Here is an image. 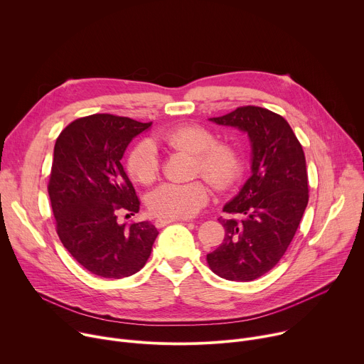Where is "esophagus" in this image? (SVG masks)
Instances as JSON below:
<instances>
[{
	"mask_svg": "<svg viewBox=\"0 0 364 364\" xmlns=\"http://www.w3.org/2000/svg\"><path fill=\"white\" fill-rule=\"evenodd\" d=\"M173 221H183V220H178V218H157L154 221V225L157 228H161V227H165V225H168V224H171Z\"/></svg>",
	"mask_w": 364,
	"mask_h": 364,
	"instance_id": "1",
	"label": "esophagus"
}]
</instances>
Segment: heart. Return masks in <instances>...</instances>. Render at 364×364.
I'll use <instances>...</instances> for the list:
<instances>
[{
	"instance_id": "1",
	"label": "heart",
	"mask_w": 364,
	"mask_h": 364,
	"mask_svg": "<svg viewBox=\"0 0 364 364\" xmlns=\"http://www.w3.org/2000/svg\"><path fill=\"white\" fill-rule=\"evenodd\" d=\"M168 147L195 154L193 173L204 176L215 189H228L243 171V156L231 141H220L215 132L203 124L175 126L159 136ZM127 172L133 181L149 186L160 175V161L154 146L143 140L127 157ZM210 188L200 181L164 183L149 196V208L164 218H189L210 200Z\"/></svg>"
}]
</instances>
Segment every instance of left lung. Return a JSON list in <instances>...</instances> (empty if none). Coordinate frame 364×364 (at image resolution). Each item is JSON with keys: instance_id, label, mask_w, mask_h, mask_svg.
Here are the masks:
<instances>
[{"instance_id": "1", "label": "left lung", "mask_w": 364, "mask_h": 364, "mask_svg": "<svg viewBox=\"0 0 364 364\" xmlns=\"http://www.w3.org/2000/svg\"><path fill=\"white\" fill-rule=\"evenodd\" d=\"M247 132L250 179L224 207L223 243L207 255L210 269L227 280L250 282L272 270L288 250L308 205V172L302 146L288 121L262 107L245 105L213 117Z\"/></svg>"}]
</instances>
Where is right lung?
I'll return each mask as SVG.
<instances>
[{
  "label": "right lung",
  "instance_id": "1",
  "mask_svg": "<svg viewBox=\"0 0 364 364\" xmlns=\"http://www.w3.org/2000/svg\"><path fill=\"white\" fill-rule=\"evenodd\" d=\"M151 123L129 117L92 114L59 134L48 192L56 232L72 257L92 274L121 279L147 262L159 234L149 221L118 223L140 210V199L121 157L129 143Z\"/></svg>",
  "mask_w": 364,
  "mask_h": 364
}]
</instances>
